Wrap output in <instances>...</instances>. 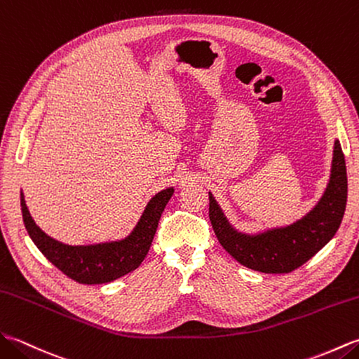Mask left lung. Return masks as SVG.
Returning <instances> with one entry per match:
<instances>
[{
  "label": "left lung",
  "mask_w": 359,
  "mask_h": 359,
  "mask_svg": "<svg viewBox=\"0 0 359 359\" xmlns=\"http://www.w3.org/2000/svg\"><path fill=\"white\" fill-rule=\"evenodd\" d=\"M209 218L219 244L243 266L262 273H289L320 252L344 217L347 203L346 159L335 141L329 186L304 218L292 226L245 235L229 224L224 213L209 194Z\"/></svg>",
  "instance_id": "obj_1"
}]
</instances>
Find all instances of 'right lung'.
<instances>
[{
	"label": "right lung",
	"instance_id": "right-lung-1",
	"mask_svg": "<svg viewBox=\"0 0 359 359\" xmlns=\"http://www.w3.org/2000/svg\"><path fill=\"white\" fill-rule=\"evenodd\" d=\"M172 195L173 187L156 194L146 205L137 227L124 240L93 245H67L47 236L32 219L22 194L21 212L32 241L55 267L79 284H104L140 267Z\"/></svg>",
	"mask_w": 359,
	"mask_h": 359
}]
</instances>
